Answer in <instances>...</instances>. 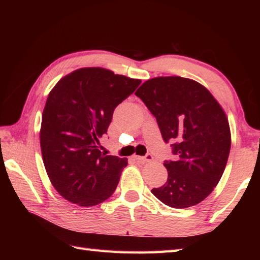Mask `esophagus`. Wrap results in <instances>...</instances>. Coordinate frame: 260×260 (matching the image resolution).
I'll use <instances>...</instances> for the list:
<instances>
[{
    "label": "esophagus",
    "mask_w": 260,
    "mask_h": 260,
    "mask_svg": "<svg viewBox=\"0 0 260 260\" xmlns=\"http://www.w3.org/2000/svg\"><path fill=\"white\" fill-rule=\"evenodd\" d=\"M135 159L136 161H139V162H142V163H144V162H151V161H153V155L151 153H147L145 156H139V155H136L135 156Z\"/></svg>",
    "instance_id": "esophagus-1"
}]
</instances>
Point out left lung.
<instances>
[{
	"label": "left lung",
	"mask_w": 260,
	"mask_h": 260,
	"mask_svg": "<svg viewBox=\"0 0 260 260\" xmlns=\"http://www.w3.org/2000/svg\"><path fill=\"white\" fill-rule=\"evenodd\" d=\"M156 118L173 161L164 162L168 181L152 193L171 208H189L203 201L221 179L231 136L221 106L206 87L182 77H157L137 91Z\"/></svg>",
	"instance_id": "1"
}]
</instances>
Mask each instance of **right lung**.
<instances>
[{
    "instance_id": "right-lung-1",
    "label": "right lung",
    "mask_w": 260,
    "mask_h": 260,
    "mask_svg": "<svg viewBox=\"0 0 260 260\" xmlns=\"http://www.w3.org/2000/svg\"><path fill=\"white\" fill-rule=\"evenodd\" d=\"M141 82L104 68H81L49 93L40 131L42 158L66 200L97 206L116 190L127 159L102 153L99 140L107 134L115 108Z\"/></svg>"
}]
</instances>
